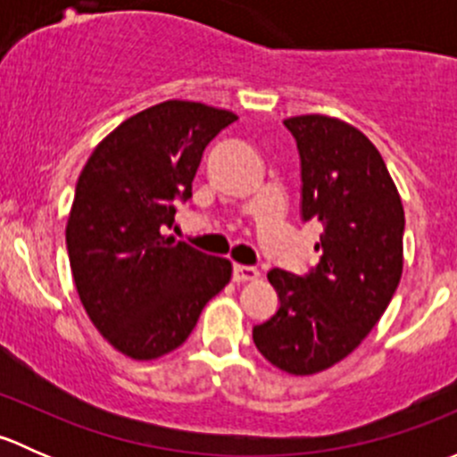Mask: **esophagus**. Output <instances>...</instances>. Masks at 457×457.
<instances>
[{"label": "esophagus", "instance_id": "obj_1", "mask_svg": "<svg viewBox=\"0 0 457 457\" xmlns=\"http://www.w3.org/2000/svg\"><path fill=\"white\" fill-rule=\"evenodd\" d=\"M261 276V271L252 265H234L232 278L234 283H245V280H256Z\"/></svg>", "mask_w": 457, "mask_h": 457}]
</instances>
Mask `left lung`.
Here are the masks:
<instances>
[{
	"label": "left lung",
	"instance_id": "left-lung-1",
	"mask_svg": "<svg viewBox=\"0 0 457 457\" xmlns=\"http://www.w3.org/2000/svg\"><path fill=\"white\" fill-rule=\"evenodd\" d=\"M301 156V216L320 220L307 274L270 270L278 310L252 329L278 370L310 376L343 361L389 307L403 276L404 210L376 145L322 114L285 119Z\"/></svg>",
	"mask_w": 457,
	"mask_h": 457
}]
</instances>
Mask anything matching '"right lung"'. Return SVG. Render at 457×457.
<instances>
[{"label": "right lung", "instance_id": "add662e5", "mask_svg": "<svg viewBox=\"0 0 457 457\" xmlns=\"http://www.w3.org/2000/svg\"><path fill=\"white\" fill-rule=\"evenodd\" d=\"M229 110L163 101L126 119L87 159L66 228L72 278L105 340L154 361L187 340L232 262L165 237L207 143L237 121Z\"/></svg>", "mask_w": 457, "mask_h": 457}]
</instances>
